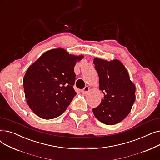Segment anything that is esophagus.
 <instances>
[{
  "mask_svg": "<svg viewBox=\"0 0 160 160\" xmlns=\"http://www.w3.org/2000/svg\"><path fill=\"white\" fill-rule=\"evenodd\" d=\"M89 91V88L88 86H86L84 88L82 89V92L83 94H86Z\"/></svg>",
  "mask_w": 160,
  "mask_h": 160,
  "instance_id": "1",
  "label": "esophagus"
}]
</instances>
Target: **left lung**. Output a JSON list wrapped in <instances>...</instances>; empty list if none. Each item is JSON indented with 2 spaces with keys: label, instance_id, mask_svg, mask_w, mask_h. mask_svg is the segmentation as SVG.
Returning <instances> with one entry per match:
<instances>
[{
  "label": "left lung",
  "instance_id": "obj_1",
  "mask_svg": "<svg viewBox=\"0 0 160 160\" xmlns=\"http://www.w3.org/2000/svg\"><path fill=\"white\" fill-rule=\"evenodd\" d=\"M93 63L99 77V87L104 98L93 109L96 118L107 125L122 121L135 102L136 87L123 64L118 60L108 62L95 58Z\"/></svg>",
  "mask_w": 160,
  "mask_h": 160
}]
</instances>
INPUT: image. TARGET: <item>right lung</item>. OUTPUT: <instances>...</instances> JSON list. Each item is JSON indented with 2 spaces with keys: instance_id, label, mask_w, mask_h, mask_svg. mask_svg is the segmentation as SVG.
<instances>
[{
  "instance_id": "1",
  "label": "right lung",
  "mask_w": 160,
  "mask_h": 160,
  "mask_svg": "<svg viewBox=\"0 0 160 160\" xmlns=\"http://www.w3.org/2000/svg\"><path fill=\"white\" fill-rule=\"evenodd\" d=\"M83 58L59 48L50 50L31 65L23 78L27 102L36 115L51 119L62 115L77 95L74 66Z\"/></svg>"
}]
</instances>
